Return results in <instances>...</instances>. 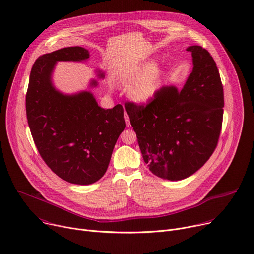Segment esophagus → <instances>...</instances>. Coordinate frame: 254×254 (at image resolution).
I'll use <instances>...</instances> for the list:
<instances>
[{
    "mask_svg": "<svg viewBox=\"0 0 254 254\" xmlns=\"http://www.w3.org/2000/svg\"><path fill=\"white\" fill-rule=\"evenodd\" d=\"M124 118H125V121H126V125H127V127H129V126H130L129 118H128V114H127V112H125V114H124Z\"/></svg>",
    "mask_w": 254,
    "mask_h": 254,
    "instance_id": "obj_1",
    "label": "esophagus"
}]
</instances>
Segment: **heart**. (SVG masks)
Wrapping results in <instances>:
<instances>
[{"label": "heart", "mask_w": 254, "mask_h": 254, "mask_svg": "<svg viewBox=\"0 0 254 254\" xmlns=\"http://www.w3.org/2000/svg\"><path fill=\"white\" fill-rule=\"evenodd\" d=\"M163 75L162 68L155 65L154 62H148L124 76L120 80V84L128 88L127 94L132 101L145 104L156 96L162 83Z\"/></svg>", "instance_id": "heart-1"}]
</instances>
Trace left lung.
<instances>
[{"label":"left lung","mask_w":254,"mask_h":254,"mask_svg":"<svg viewBox=\"0 0 254 254\" xmlns=\"http://www.w3.org/2000/svg\"><path fill=\"white\" fill-rule=\"evenodd\" d=\"M187 51L193 67L182 89L165 86L146 105H125L145 163L168 180L184 179L203 166L223 122L224 91L213 57L199 45Z\"/></svg>","instance_id":"left-lung-1"}]
</instances>
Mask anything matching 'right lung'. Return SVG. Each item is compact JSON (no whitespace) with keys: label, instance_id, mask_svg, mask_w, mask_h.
<instances>
[{"label":"right lung","instance_id":"right-lung-1","mask_svg":"<svg viewBox=\"0 0 254 254\" xmlns=\"http://www.w3.org/2000/svg\"><path fill=\"white\" fill-rule=\"evenodd\" d=\"M89 52L64 48L39 57L26 93V115L35 146L47 165L62 179L87 186L106 172L113 148L126 127L121 104L101 108L90 91L66 95L52 82L60 61L82 62ZM99 78L104 74L99 72ZM98 85L96 80L90 87Z\"/></svg>","mask_w":254,"mask_h":254}]
</instances>
